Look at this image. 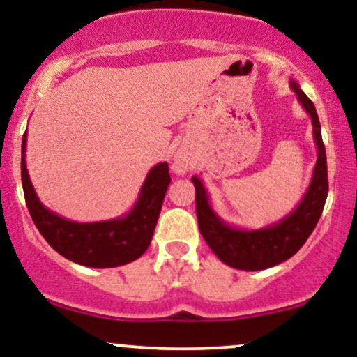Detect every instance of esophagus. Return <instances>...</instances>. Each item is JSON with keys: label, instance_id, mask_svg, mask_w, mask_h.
I'll return each mask as SVG.
<instances>
[{"label": "esophagus", "instance_id": "esophagus-1", "mask_svg": "<svg viewBox=\"0 0 357 357\" xmlns=\"http://www.w3.org/2000/svg\"><path fill=\"white\" fill-rule=\"evenodd\" d=\"M190 167H191V161L186 158V155H183V154L174 155V159H173L174 173L183 174V173H186V171L190 169Z\"/></svg>", "mask_w": 357, "mask_h": 357}]
</instances>
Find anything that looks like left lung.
Masks as SVG:
<instances>
[{"label": "left lung", "mask_w": 357, "mask_h": 357, "mask_svg": "<svg viewBox=\"0 0 357 357\" xmlns=\"http://www.w3.org/2000/svg\"><path fill=\"white\" fill-rule=\"evenodd\" d=\"M289 84L302 107L312 119L314 141L317 147V162L314 166L312 179L296 210L277 223L267 225L258 230L231 227L221 220L218 213L211 208L210 196L202 179L198 176L191 178L196 190V216H198L199 231L213 253L223 264L233 268L253 272V270L275 267L282 261L289 260L290 257L296 255L314 231L326 204L329 184H327V159L322 142L321 122L312 100L302 92L297 82L290 79Z\"/></svg>", "instance_id": "obj_1"}]
</instances>
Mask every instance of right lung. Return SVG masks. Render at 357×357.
<instances>
[{
    "label": "right lung",
    "mask_w": 357,
    "mask_h": 357,
    "mask_svg": "<svg viewBox=\"0 0 357 357\" xmlns=\"http://www.w3.org/2000/svg\"><path fill=\"white\" fill-rule=\"evenodd\" d=\"M169 183L167 162H158L147 173L136 203L127 215L92 223L70 221L40 202L28 176L26 132L23 136L22 184L33 223L55 252L85 267L112 268L137 260L153 240Z\"/></svg>",
    "instance_id": "add662e5"
}]
</instances>
